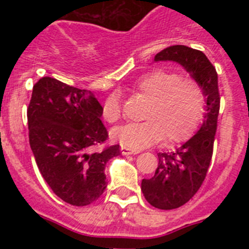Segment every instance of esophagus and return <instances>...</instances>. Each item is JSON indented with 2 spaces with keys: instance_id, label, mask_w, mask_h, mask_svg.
<instances>
[{
  "instance_id": "esophagus-1",
  "label": "esophagus",
  "mask_w": 249,
  "mask_h": 249,
  "mask_svg": "<svg viewBox=\"0 0 249 249\" xmlns=\"http://www.w3.org/2000/svg\"><path fill=\"white\" fill-rule=\"evenodd\" d=\"M121 152H122L123 156H129V155H137L138 151H135V149H131L128 147L122 146L121 147Z\"/></svg>"
}]
</instances>
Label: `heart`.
Instances as JSON below:
<instances>
[{"label":"heart","mask_w":249,"mask_h":249,"mask_svg":"<svg viewBox=\"0 0 249 249\" xmlns=\"http://www.w3.org/2000/svg\"><path fill=\"white\" fill-rule=\"evenodd\" d=\"M136 91L149 100L143 112L146 121L112 131V138L122 146L141 149L163 138L167 144L178 143L198 126L204 109V93L195 78L169 70H155L140 77ZM102 116L109 123L120 121L122 107L117 94L106 98Z\"/></svg>","instance_id":"b5f03b06"}]
</instances>
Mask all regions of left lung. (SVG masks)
Masks as SVG:
<instances>
[{"mask_svg":"<svg viewBox=\"0 0 249 249\" xmlns=\"http://www.w3.org/2000/svg\"><path fill=\"white\" fill-rule=\"evenodd\" d=\"M155 61L179 63L199 82L206 97V113L199 131L175 152L158 153L155 176L142 179L141 190L151 206L175 210L197 193L207 176L219 113L218 76L202 51L187 46H169L155 56Z\"/></svg>","mask_w":249,"mask_h":249,"instance_id":"8db88e82","label":"left lung"}]
</instances>
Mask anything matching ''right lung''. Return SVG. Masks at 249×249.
I'll list each match as a JSON object with an SVG mask.
<instances>
[{"mask_svg": "<svg viewBox=\"0 0 249 249\" xmlns=\"http://www.w3.org/2000/svg\"><path fill=\"white\" fill-rule=\"evenodd\" d=\"M102 106L87 89L42 77L32 89L27 108L28 137L37 167L57 197L82 207L105 192V168L121 153L102 147L108 138Z\"/></svg>", "mask_w": 249, "mask_h": 249, "instance_id": "obj_1", "label": "right lung"}]
</instances>
